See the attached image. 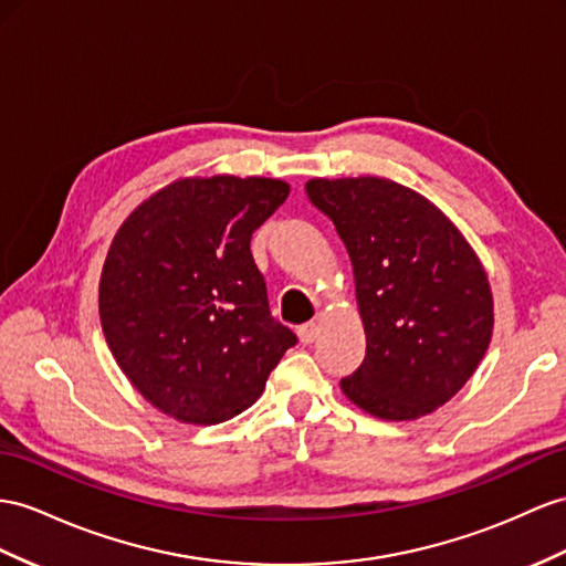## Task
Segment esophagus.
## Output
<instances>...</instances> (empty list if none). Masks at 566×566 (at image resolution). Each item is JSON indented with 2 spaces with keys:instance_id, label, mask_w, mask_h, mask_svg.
I'll return each mask as SVG.
<instances>
[{
  "instance_id": "34e87169",
  "label": "esophagus",
  "mask_w": 566,
  "mask_h": 566,
  "mask_svg": "<svg viewBox=\"0 0 566 566\" xmlns=\"http://www.w3.org/2000/svg\"><path fill=\"white\" fill-rule=\"evenodd\" d=\"M296 335H298V339H301L303 344H313L315 337H317V325H315V323L301 325V327L296 329Z\"/></svg>"
}]
</instances>
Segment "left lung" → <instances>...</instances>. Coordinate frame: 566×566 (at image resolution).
I'll return each mask as SVG.
<instances>
[{"instance_id":"8db88e82","label":"left lung","mask_w":566,"mask_h":566,"mask_svg":"<svg viewBox=\"0 0 566 566\" xmlns=\"http://www.w3.org/2000/svg\"><path fill=\"white\" fill-rule=\"evenodd\" d=\"M313 206L352 258L366 358L342 392L382 421H413L452 399L492 337L481 260L428 198L380 177L311 179Z\"/></svg>"}]
</instances>
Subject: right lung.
<instances>
[{"label": "right lung", "mask_w": 566, "mask_h": 566, "mask_svg": "<svg viewBox=\"0 0 566 566\" xmlns=\"http://www.w3.org/2000/svg\"><path fill=\"white\" fill-rule=\"evenodd\" d=\"M289 196L263 177L179 179L126 217L99 277V323L155 409L214 426L245 411L296 335L274 321L251 237Z\"/></svg>", "instance_id": "right-lung-1"}]
</instances>
